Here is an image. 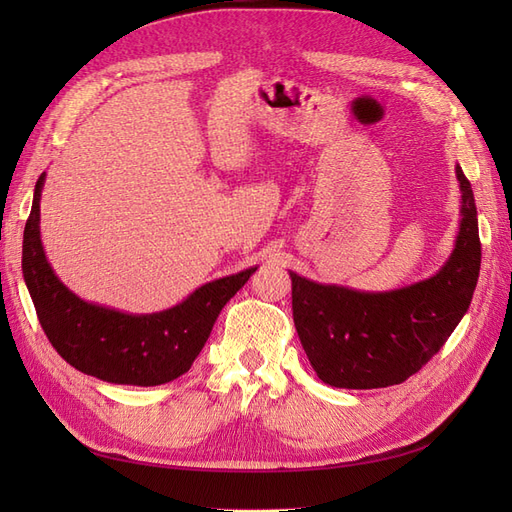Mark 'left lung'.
Here are the masks:
<instances>
[{
    "label": "left lung",
    "instance_id": "1",
    "mask_svg": "<svg viewBox=\"0 0 512 512\" xmlns=\"http://www.w3.org/2000/svg\"><path fill=\"white\" fill-rule=\"evenodd\" d=\"M461 220L453 252L425 280L393 290L318 284L288 271L292 316L318 378L335 389H382L408 380L466 316L480 271L472 185L455 166Z\"/></svg>",
    "mask_w": 512,
    "mask_h": 512
}]
</instances>
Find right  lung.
<instances>
[{"instance_id":"1","label":"right lung","mask_w":512,"mask_h":512,"mask_svg":"<svg viewBox=\"0 0 512 512\" xmlns=\"http://www.w3.org/2000/svg\"><path fill=\"white\" fill-rule=\"evenodd\" d=\"M40 175L23 232V280L53 348L74 369L111 384L158 386L185 374L207 344L222 307L258 267L196 288L153 314H128L89 303L55 275L40 239Z\"/></svg>"}]
</instances>
